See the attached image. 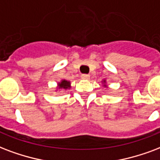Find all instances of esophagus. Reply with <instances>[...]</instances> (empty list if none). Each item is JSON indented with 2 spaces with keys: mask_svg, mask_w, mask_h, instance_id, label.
<instances>
[{
  "mask_svg": "<svg viewBox=\"0 0 160 160\" xmlns=\"http://www.w3.org/2000/svg\"><path fill=\"white\" fill-rule=\"evenodd\" d=\"M81 78L84 79V80H89L90 79V75H87V74H83V75H81Z\"/></svg>",
  "mask_w": 160,
  "mask_h": 160,
  "instance_id": "34e87169",
  "label": "esophagus"
}]
</instances>
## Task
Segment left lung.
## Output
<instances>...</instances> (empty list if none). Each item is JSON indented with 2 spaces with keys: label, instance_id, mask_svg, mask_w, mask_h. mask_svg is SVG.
<instances>
[{
  "label": "left lung",
  "instance_id": "left-lung-1",
  "mask_svg": "<svg viewBox=\"0 0 160 160\" xmlns=\"http://www.w3.org/2000/svg\"><path fill=\"white\" fill-rule=\"evenodd\" d=\"M104 82H105V80H104Z\"/></svg>",
  "mask_w": 160,
  "mask_h": 160
}]
</instances>
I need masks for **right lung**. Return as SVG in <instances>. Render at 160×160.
I'll list each match as a JSON object with an SVG mask.
<instances>
[{
	"label": "right lung",
	"mask_w": 160,
	"mask_h": 160,
	"mask_svg": "<svg viewBox=\"0 0 160 160\" xmlns=\"http://www.w3.org/2000/svg\"><path fill=\"white\" fill-rule=\"evenodd\" d=\"M58 87H59V88L69 89L70 88V82H69V81H67V80H62L60 83H58Z\"/></svg>",
	"instance_id": "add662e5"
}]
</instances>
